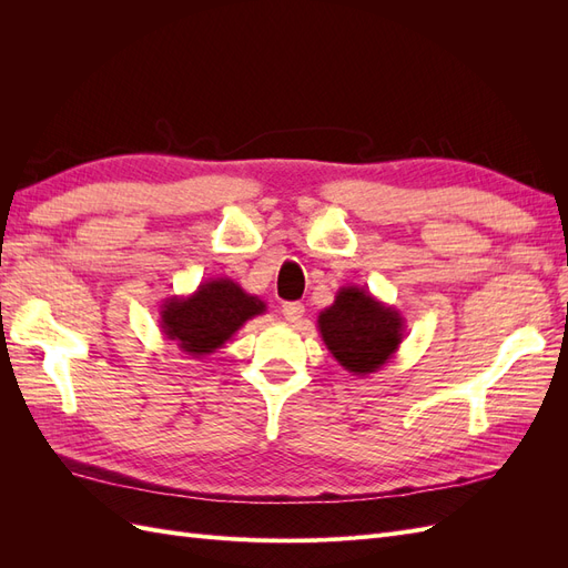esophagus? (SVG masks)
<instances>
[{"instance_id": "34e87169", "label": "esophagus", "mask_w": 568, "mask_h": 568, "mask_svg": "<svg viewBox=\"0 0 568 568\" xmlns=\"http://www.w3.org/2000/svg\"><path fill=\"white\" fill-rule=\"evenodd\" d=\"M282 313H284V320H286V322L298 324V322L303 320V315H305V305H303V303H284Z\"/></svg>"}]
</instances>
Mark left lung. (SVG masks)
Returning a JSON list of instances; mask_svg holds the SVG:
<instances>
[{
    "mask_svg": "<svg viewBox=\"0 0 568 568\" xmlns=\"http://www.w3.org/2000/svg\"><path fill=\"white\" fill-rule=\"evenodd\" d=\"M317 329L343 369L369 376L398 353L405 338V317L367 288L341 286L334 303L320 313Z\"/></svg>",
    "mask_w": 568,
    "mask_h": 568,
    "instance_id": "left-lung-1",
    "label": "left lung"
}]
</instances>
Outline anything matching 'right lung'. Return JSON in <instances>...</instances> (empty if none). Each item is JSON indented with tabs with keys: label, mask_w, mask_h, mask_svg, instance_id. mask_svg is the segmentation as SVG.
Here are the masks:
<instances>
[{
	"label": "right lung",
	"mask_w": 568,
	"mask_h": 568,
	"mask_svg": "<svg viewBox=\"0 0 568 568\" xmlns=\"http://www.w3.org/2000/svg\"><path fill=\"white\" fill-rule=\"evenodd\" d=\"M267 305L246 294L230 277L205 280L189 296H170L161 303V332L178 348L196 359L220 351L242 326L265 315Z\"/></svg>",
	"instance_id": "obj_1"
}]
</instances>
